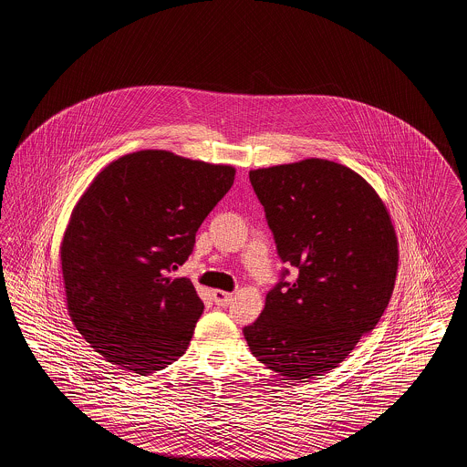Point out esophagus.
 Listing matches in <instances>:
<instances>
[{"instance_id":"esophagus-1","label":"esophagus","mask_w":467,"mask_h":467,"mask_svg":"<svg viewBox=\"0 0 467 467\" xmlns=\"http://www.w3.org/2000/svg\"><path fill=\"white\" fill-rule=\"evenodd\" d=\"M212 297H213V301H215L217 306H227V305L233 301V294L223 292V290H213V292H212Z\"/></svg>"}]
</instances>
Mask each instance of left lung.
Instances as JSON below:
<instances>
[{"label":"left lung","instance_id":"1","mask_svg":"<svg viewBox=\"0 0 467 467\" xmlns=\"http://www.w3.org/2000/svg\"><path fill=\"white\" fill-rule=\"evenodd\" d=\"M278 255L297 276L267 292L244 329L250 352L285 379L339 366L387 308L398 273V238L377 191L326 159L252 170Z\"/></svg>","mask_w":467,"mask_h":467}]
</instances>
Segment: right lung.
I'll return each mask as SVG.
<instances>
[{"instance_id": "1", "label": "right lung", "mask_w": 467, "mask_h": 467, "mask_svg": "<svg viewBox=\"0 0 467 467\" xmlns=\"http://www.w3.org/2000/svg\"><path fill=\"white\" fill-rule=\"evenodd\" d=\"M236 170L140 150L92 180L71 212L61 267L69 317L111 364L150 375L183 356L202 301L189 278H171Z\"/></svg>"}]
</instances>
